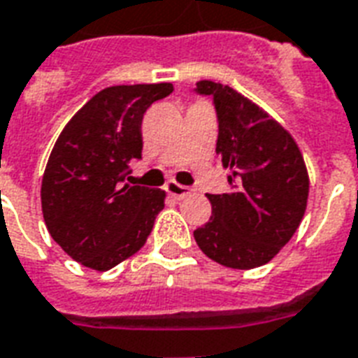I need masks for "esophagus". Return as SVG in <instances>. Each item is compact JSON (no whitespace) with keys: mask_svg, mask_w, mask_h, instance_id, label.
I'll return each instance as SVG.
<instances>
[{"mask_svg":"<svg viewBox=\"0 0 358 358\" xmlns=\"http://www.w3.org/2000/svg\"><path fill=\"white\" fill-rule=\"evenodd\" d=\"M166 192L170 194L171 198L182 199L185 196H188V194H190V188L182 187V185H179V182H176V181H170L168 185H166Z\"/></svg>","mask_w":358,"mask_h":358,"instance_id":"obj_1","label":"esophagus"}]
</instances>
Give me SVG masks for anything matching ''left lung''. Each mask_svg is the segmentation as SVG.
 <instances>
[{"label": "left lung", "mask_w": 358, "mask_h": 358, "mask_svg": "<svg viewBox=\"0 0 358 358\" xmlns=\"http://www.w3.org/2000/svg\"><path fill=\"white\" fill-rule=\"evenodd\" d=\"M218 113L217 155L231 190L207 194L209 222L194 231L205 256L224 267H262L301 226L310 179L297 141L256 102L213 80L198 82Z\"/></svg>", "instance_id": "8db88e82"}]
</instances>
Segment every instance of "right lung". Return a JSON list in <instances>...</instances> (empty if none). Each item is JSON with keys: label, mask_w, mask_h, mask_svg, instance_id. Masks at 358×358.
<instances>
[{"label": "right lung", "mask_w": 358, "mask_h": 358, "mask_svg": "<svg viewBox=\"0 0 358 358\" xmlns=\"http://www.w3.org/2000/svg\"><path fill=\"white\" fill-rule=\"evenodd\" d=\"M171 84L112 85L91 96L61 130L41 185L52 239L84 267L104 273L145 245L164 209L160 188L124 182L141 157V119Z\"/></svg>", "instance_id": "1"}]
</instances>
